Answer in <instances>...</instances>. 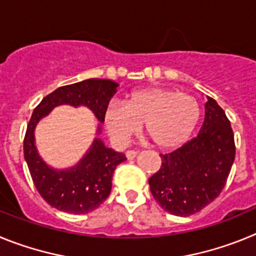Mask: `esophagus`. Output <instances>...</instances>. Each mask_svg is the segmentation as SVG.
Here are the masks:
<instances>
[{
  "label": "esophagus",
  "instance_id": "esophagus-1",
  "mask_svg": "<svg viewBox=\"0 0 256 256\" xmlns=\"http://www.w3.org/2000/svg\"><path fill=\"white\" fill-rule=\"evenodd\" d=\"M137 154H138V152H137V151H136V150H128L126 152V159H128V160H133L136 158V156H137Z\"/></svg>",
  "mask_w": 256,
  "mask_h": 256
}]
</instances>
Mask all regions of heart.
I'll return each instance as SVG.
<instances>
[{"label":"heart","instance_id":"obj_1","mask_svg":"<svg viewBox=\"0 0 256 256\" xmlns=\"http://www.w3.org/2000/svg\"><path fill=\"white\" fill-rule=\"evenodd\" d=\"M200 118L195 98L162 87L140 88L126 96L123 102L108 104L104 124L110 138L124 146L144 126L156 148H178L190 140Z\"/></svg>","mask_w":256,"mask_h":256}]
</instances>
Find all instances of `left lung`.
<instances>
[{
    "label": "left lung",
    "mask_w": 256,
    "mask_h": 256,
    "mask_svg": "<svg viewBox=\"0 0 256 256\" xmlns=\"http://www.w3.org/2000/svg\"><path fill=\"white\" fill-rule=\"evenodd\" d=\"M234 155L230 120L216 101L208 97L198 134L177 150L160 154L162 166L148 180L151 194L165 212L192 216L216 200L224 188Z\"/></svg>",
    "instance_id": "8db88e82"
}]
</instances>
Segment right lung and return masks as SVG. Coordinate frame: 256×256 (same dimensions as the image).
I'll use <instances>...</instances> for the list:
<instances>
[{"label": "right lung", "instance_id": "add662e5", "mask_svg": "<svg viewBox=\"0 0 256 256\" xmlns=\"http://www.w3.org/2000/svg\"><path fill=\"white\" fill-rule=\"evenodd\" d=\"M118 86L110 79L97 78L62 86L47 94L32 114L24 137V158L40 195L58 210L70 214H87L97 209L110 195L115 168L126 158L124 154L106 148L96 137L78 164L64 170H56L40 159L34 142L36 126L58 105L87 106L102 123L105 108ZM100 132L101 126H98L97 134Z\"/></svg>", "mask_w": 256, "mask_h": 256}]
</instances>
